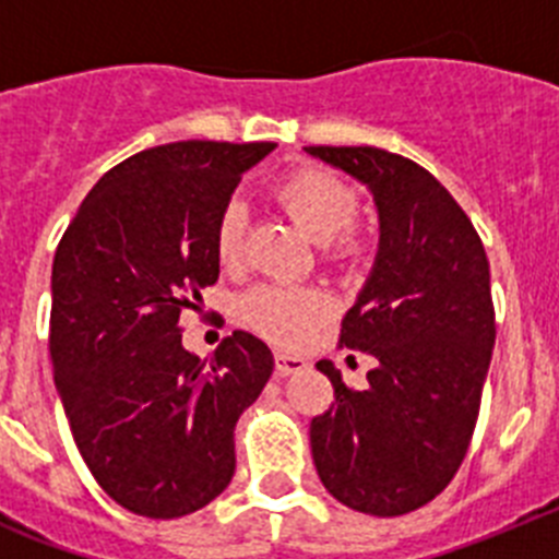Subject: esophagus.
Listing matches in <instances>:
<instances>
[{
	"instance_id": "obj_1",
	"label": "esophagus",
	"mask_w": 559,
	"mask_h": 559,
	"mask_svg": "<svg viewBox=\"0 0 559 559\" xmlns=\"http://www.w3.org/2000/svg\"><path fill=\"white\" fill-rule=\"evenodd\" d=\"M274 364H276V374H283V378H288V374H299L305 367H308V360L288 353H276Z\"/></svg>"
}]
</instances>
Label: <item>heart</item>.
Segmentation results:
<instances>
[{
  "mask_svg": "<svg viewBox=\"0 0 559 559\" xmlns=\"http://www.w3.org/2000/svg\"><path fill=\"white\" fill-rule=\"evenodd\" d=\"M276 201L288 210L290 218L302 226L305 235L319 246H330L355 224L358 195L333 173L319 167H302L288 173L274 187ZM246 210L229 201L215 226V254L221 265H237L243 257ZM349 249V240H341ZM330 296L319 288H288V285H254L240 296V316L251 330L283 347L302 344L330 316Z\"/></svg>",
  "mask_w": 559,
  "mask_h": 559,
  "instance_id": "b5f03b06",
  "label": "heart"
}]
</instances>
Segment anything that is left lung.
Masks as SVG:
<instances>
[{"label":"left lung","instance_id":"8db88e82","mask_svg":"<svg viewBox=\"0 0 559 559\" xmlns=\"http://www.w3.org/2000/svg\"><path fill=\"white\" fill-rule=\"evenodd\" d=\"M372 192L378 254L341 322V344L374 358L355 392L330 360L335 403L310 423L316 473L349 510L426 507L456 476L496 344L490 263L451 192L380 147H305Z\"/></svg>","mask_w":559,"mask_h":559}]
</instances>
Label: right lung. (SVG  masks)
Masks as SVG:
<instances>
[{
    "label": "right lung",
    "instance_id": "obj_1",
    "mask_svg": "<svg viewBox=\"0 0 559 559\" xmlns=\"http://www.w3.org/2000/svg\"><path fill=\"white\" fill-rule=\"evenodd\" d=\"M274 142L187 140L133 153L103 176L52 263L49 353L83 462L128 512L181 518L235 476V426L274 372L235 330L201 360L179 316L218 283L215 226Z\"/></svg>",
    "mask_w": 559,
    "mask_h": 559
}]
</instances>
